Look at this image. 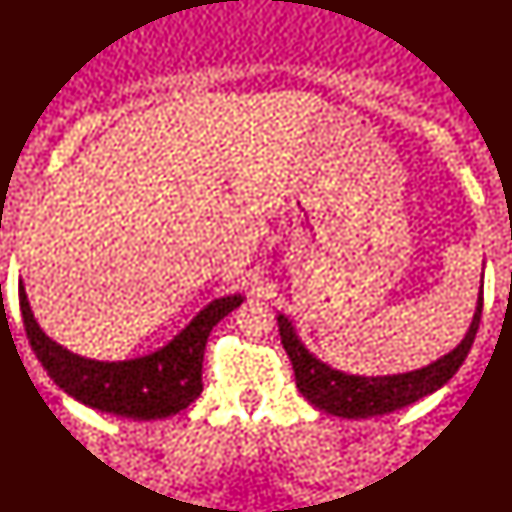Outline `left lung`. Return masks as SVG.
Returning a JSON list of instances; mask_svg holds the SVG:
<instances>
[{
    "label": "left lung",
    "instance_id": "1",
    "mask_svg": "<svg viewBox=\"0 0 512 512\" xmlns=\"http://www.w3.org/2000/svg\"><path fill=\"white\" fill-rule=\"evenodd\" d=\"M278 333H281L283 349L288 352L290 364L295 371L297 390L316 409L340 418H373L392 413L413 401L428 397L439 387L449 383L454 373L468 357L477 328L482 319V288L477 295V307L472 314V323L463 340L449 354L439 357L432 364L416 368V371L394 373V375H354L333 368L321 361L316 354L304 347L297 335L293 321L286 314H278Z\"/></svg>",
    "mask_w": 512,
    "mask_h": 512
}]
</instances>
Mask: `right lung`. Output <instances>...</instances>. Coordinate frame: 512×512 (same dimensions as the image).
Listing matches in <instances>:
<instances>
[{
  "label": "right lung",
  "mask_w": 512,
  "mask_h": 512,
  "mask_svg": "<svg viewBox=\"0 0 512 512\" xmlns=\"http://www.w3.org/2000/svg\"><path fill=\"white\" fill-rule=\"evenodd\" d=\"M243 300V295H226L205 304L165 347L146 357L96 361L51 340L32 314L23 281L18 286L25 333L49 378L89 409L134 420L174 416L200 397L205 342L212 328Z\"/></svg>",
  "instance_id": "1"
}]
</instances>
